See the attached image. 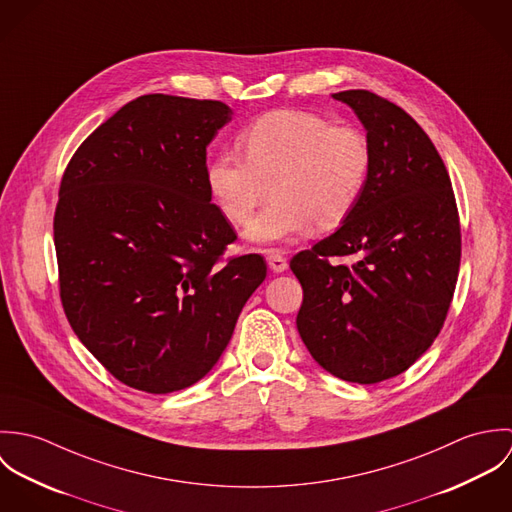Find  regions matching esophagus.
I'll list each match as a JSON object with an SVG mask.
<instances>
[{"label": "esophagus", "mask_w": 512, "mask_h": 512, "mask_svg": "<svg viewBox=\"0 0 512 512\" xmlns=\"http://www.w3.org/2000/svg\"><path fill=\"white\" fill-rule=\"evenodd\" d=\"M268 266H270V270H272L274 274H282V272L288 270L286 258H284L282 254H278V252H270V254H268Z\"/></svg>", "instance_id": "esophagus-1"}]
</instances>
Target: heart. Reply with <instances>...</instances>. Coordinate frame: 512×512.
Returning a JSON list of instances; mask_svg holds the SVG:
<instances>
[{
  "mask_svg": "<svg viewBox=\"0 0 512 512\" xmlns=\"http://www.w3.org/2000/svg\"><path fill=\"white\" fill-rule=\"evenodd\" d=\"M242 155L222 153L207 167L209 193L224 219L246 224L274 195L244 236L278 244L335 230L357 209L370 175V147L353 126H331L315 112L276 110L236 140Z\"/></svg>",
  "mask_w": 512,
  "mask_h": 512,
  "instance_id": "1",
  "label": "heart"
}]
</instances>
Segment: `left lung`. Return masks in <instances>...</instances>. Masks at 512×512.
<instances>
[{"label": "left lung", "instance_id": "1", "mask_svg": "<svg viewBox=\"0 0 512 512\" xmlns=\"http://www.w3.org/2000/svg\"><path fill=\"white\" fill-rule=\"evenodd\" d=\"M331 96L365 126L372 163L353 215L290 262L303 288L295 323L317 365L374 384L414 365L438 337L461 228L447 169L418 122L368 90Z\"/></svg>", "mask_w": 512, "mask_h": 512}]
</instances>
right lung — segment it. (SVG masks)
I'll return each instance as SVG.
<instances>
[{
	"label": "right lung",
	"mask_w": 512,
	"mask_h": 512,
	"mask_svg": "<svg viewBox=\"0 0 512 512\" xmlns=\"http://www.w3.org/2000/svg\"><path fill=\"white\" fill-rule=\"evenodd\" d=\"M217 100L146 94L76 149L55 211L61 299L80 343L149 394L201 380L266 278L260 254L222 260L236 232L211 203Z\"/></svg>",
	"instance_id": "1"
}]
</instances>
